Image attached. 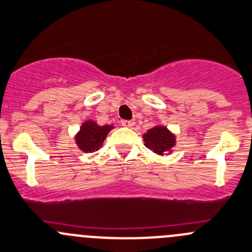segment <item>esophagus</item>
Segmentation results:
<instances>
[{"instance_id":"obj_1","label":"esophagus","mask_w":252,"mask_h":252,"mask_svg":"<svg viewBox=\"0 0 252 252\" xmlns=\"http://www.w3.org/2000/svg\"><path fill=\"white\" fill-rule=\"evenodd\" d=\"M122 126H126V128H131L134 126V122L133 121H122L121 122Z\"/></svg>"}]
</instances>
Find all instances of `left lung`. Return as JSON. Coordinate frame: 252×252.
Instances as JSON below:
<instances>
[{
	"label": "left lung",
	"mask_w": 252,
	"mask_h": 252,
	"mask_svg": "<svg viewBox=\"0 0 252 252\" xmlns=\"http://www.w3.org/2000/svg\"><path fill=\"white\" fill-rule=\"evenodd\" d=\"M145 146L156 155H166L171 152L176 144V137L166 126H156L144 134Z\"/></svg>",
	"instance_id": "obj_1"
}]
</instances>
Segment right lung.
Wrapping results in <instances>:
<instances>
[{
	"instance_id": "1",
	"label": "right lung",
	"mask_w": 252,
	"mask_h": 252,
	"mask_svg": "<svg viewBox=\"0 0 252 252\" xmlns=\"http://www.w3.org/2000/svg\"><path fill=\"white\" fill-rule=\"evenodd\" d=\"M113 129V126H99L94 121H86L75 136L79 150L86 153H92L102 146L105 137Z\"/></svg>"
}]
</instances>
